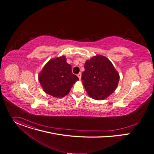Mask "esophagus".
Returning <instances> with one entry per match:
<instances>
[{"mask_svg": "<svg viewBox=\"0 0 154 154\" xmlns=\"http://www.w3.org/2000/svg\"><path fill=\"white\" fill-rule=\"evenodd\" d=\"M77 76H78L79 79L80 80V79H81V77H82V74H81V73L78 74H77Z\"/></svg>", "mask_w": 154, "mask_h": 154, "instance_id": "esophagus-1", "label": "esophagus"}]
</instances>
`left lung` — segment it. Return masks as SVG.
<instances>
[{"label": "left lung", "mask_w": 154, "mask_h": 154, "mask_svg": "<svg viewBox=\"0 0 154 154\" xmlns=\"http://www.w3.org/2000/svg\"><path fill=\"white\" fill-rule=\"evenodd\" d=\"M82 81L88 96L103 100L118 86L120 75L110 60L103 55H96L86 61Z\"/></svg>", "instance_id": "8db88e82"}]
</instances>
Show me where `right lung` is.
Here are the masks:
<instances>
[{
  "instance_id": "add662e5",
  "label": "right lung",
  "mask_w": 154,
  "mask_h": 154,
  "mask_svg": "<svg viewBox=\"0 0 154 154\" xmlns=\"http://www.w3.org/2000/svg\"><path fill=\"white\" fill-rule=\"evenodd\" d=\"M79 78L72 72L65 56L52 58L38 74L42 88L48 94L61 98L67 95Z\"/></svg>"
}]
</instances>
